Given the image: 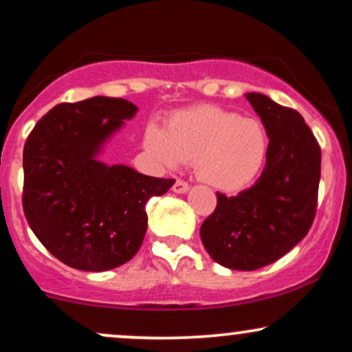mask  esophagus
Returning <instances> with one entry per match:
<instances>
[{
	"label": "esophagus",
	"instance_id": "1",
	"mask_svg": "<svg viewBox=\"0 0 352 352\" xmlns=\"http://www.w3.org/2000/svg\"><path fill=\"white\" fill-rule=\"evenodd\" d=\"M172 190H173V193L184 195V193H187L188 190H190V185L187 184V182H184V180H177L175 184H173Z\"/></svg>",
	"mask_w": 352,
	"mask_h": 352
}]
</instances>
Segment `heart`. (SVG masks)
<instances>
[{"mask_svg":"<svg viewBox=\"0 0 352 352\" xmlns=\"http://www.w3.org/2000/svg\"><path fill=\"white\" fill-rule=\"evenodd\" d=\"M144 142L152 157L168 167L193 160L197 175L226 193L241 192L259 179L270 149L261 121L214 104L177 111L167 128L151 122Z\"/></svg>","mask_w":352,"mask_h":352,"instance_id":"heart-1","label":"heart"}]
</instances>
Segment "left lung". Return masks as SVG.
Masks as SVG:
<instances>
[{
  "instance_id": "8db88e82",
  "label": "left lung",
  "mask_w": 352,
  "mask_h": 352,
  "mask_svg": "<svg viewBox=\"0 0 352 352\" xmlns=\"http://www.w3.org/2000/svg\"><path fill=\"white\" fill-rule=\"evenodd\" d=\"M270 139L259 180L236 197L218 195L200 228L211 259L232 270H256L285 256L311 228L321 149L300 113L262 93H245Z\"/></svg>"
}]
</instances>
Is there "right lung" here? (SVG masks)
Masks as SVG:
<instances>
[{
    "instance_id": "right-lung-1",
    "label": "right lung",
    "mask_w": 352,
    "mask_h": 352,
    "mask_svg": "<svg viewBox=\"0 0 352 352\" xmlns=\"http://www.w3.org/2000/svg\"><path fill=\"white\" fill-rule=\"evenodd\" d=\"M138 111L128 100L93 96L57 104L29 134L24 214L45 249L70 267L103 272L133 259L147 231L146 203L175 184L100 160Z\"/></svg>"
}]
</instances>
